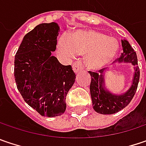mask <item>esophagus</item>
Here are the masks:
<instances>
[{
    "label": "esophagus",
    "instance_id": "esophagus-1",
    "mask_svg": "<svg viewBox=\"0 0 146 146\" xmlns=\"http://www.w3.org/2000/svg\"><path fill=\"white\" fill-rule=\"evenodd\" d=\"M82 68H83V67H82L81 61H77L73 64V70L74 73H78Z\"/></svg>",
    "mask_w": 146,
    "mask_h": 146
}]
</instances>
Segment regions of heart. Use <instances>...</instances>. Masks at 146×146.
<instances>
[{"label": "heart", "mask_w": 146, "mask_h": 146, "mask_svg": "<svg viewBox=\"0 0 146 146\" xmlns=\"http://www.w3.org/2000/svg\"><path fill=\"white\" fill-rule=\"evenodd\" d=\"M119 45L116 39L95 30H80L67 39L62 36L57 42L58 53L65 58L84 55L85 64L92 69H99L111 63L117 54Z\"/></svg>", "instance_id": "obj_1"}]
</instances>
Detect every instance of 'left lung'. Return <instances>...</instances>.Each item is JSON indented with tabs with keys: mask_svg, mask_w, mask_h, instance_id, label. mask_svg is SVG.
Listing matches in <instances>:
<instances>
[{
	"mask_svg": "<svg viewBox=\"0 0 146 146\" xmlns=\"http://www.w3.org/2000/svg\"><path fill=\"white\" fill-rule=\"evenodd\" d=\"M123 53L117 60L119 63H131L135 66V74L131 88L123 94L116 95L111 93L105 88L104 85V72L105 69H101L98 72L89 71L92 80L90 84V93L93 109L100 114L111 115L120 111L126 107L136 92L140 80V68L137 66V56L128 41L121 40Z\"/></svg>",
	"mask_w": 146,
	"mask_h": 146,
	"instance_id": "1",
	"label": "left lung"
}]
</instances>
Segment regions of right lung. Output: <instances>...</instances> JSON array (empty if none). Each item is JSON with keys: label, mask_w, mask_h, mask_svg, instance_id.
Instances as JSON below:
<instances>
[{"label": "right lung", "mask_w": 146, "mask_h": 146, "mask_svg": "<svg viewBox=\"0 0 146 146\" xmlns=\"http://www.w3.org/2000/svg\"><path fill=\"white\" fill-rule=\"evenodd\" d=\"M58 32L55 22L39 24L25 35L15 56L17 89L29 106L47 117L64 112L66 96L76 78L71 65L61 64L52 55Z\"/></svg>", "instance_id": "right-lung-1"}]
</instances>
